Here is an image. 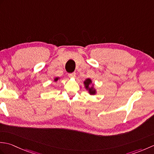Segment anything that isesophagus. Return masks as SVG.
Returning a JSON list of instances; mask_svg holds the SVG:
<instances>
[{
    "label": "esophagus",
    "mask_w": 154,
    "mask_h": 154,
    "mask_svg": "<svg viewBox=\"0 0 154 154\" xmlns=\"http://www.w3.org/2000/svg\"><path fill=\"white\" fill-rule=\"evenodd\" d=\"M68 75H69V77H71V78H75V77H76V73H69Z\"/></svg>",
    "instance_id": "34e87169"
}]
</instances>
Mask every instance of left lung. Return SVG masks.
I'll return each instance as SVG.
<instances>
[{
    "instance_id": "8db88e82",
    "label": "left lung",
    "mask_w": 154,
    "mask_h": 154,
    "mask_svg": "<svg viewBox=\"0 0 154 154\" xmlns=\"http://www.w3.org/2000/svg\"><path fill=\"white\" fill-rule=\"evenodd\" d=\"M84 85L85 89L88 91V93L90 95H94L97 94V89L94 88V84L93 83V81L90 78L85 79L84 81Z\"/></svg>"
}]
</instances>
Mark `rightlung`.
Returning a JSON list of instances; mask_svg holds the SVG:
<instances>
[{
  "instance_id": "add662e5",
  "label": "right lung",
  "mask_w": 154,
  "mask_h": 154,
  "mask_svg": "<svg viewBox=\"0 0 154 154\" xmlns=\"http://www.w3.org/2000/svg\"><path fill=\"white\" fill-rule=\"evenodd\" d=\"M60 79V77H55L54 79V82H57V81Z\"/></svg>"
}]
</instances>
